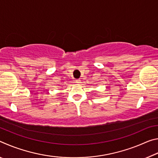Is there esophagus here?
I'll use <instances>...</instances> for the list:
<instances>
[{"label": "esophagus", "instance_id": "1", "mask_svg": "<svg viewBox=\"0 0 158 158\" xmlns=\"http://www.w3.org/2000/svg\"><path fill=\"white\" fill-rule=\"evenodd\" d=\"M75 81H76V83H77V84H79V83L81 82V80H80L79 79H76Z\"/></svg>", "mask_w": 158, "mask_h": 158}]
</instances>
